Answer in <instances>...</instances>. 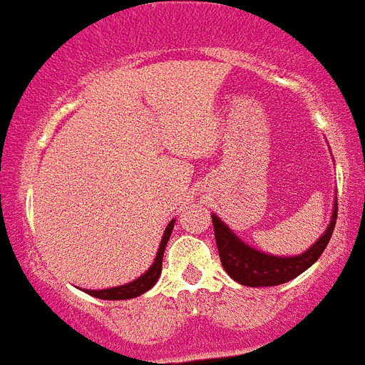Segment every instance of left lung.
I'll use <instances>...</instances> for the list:
<instances>
[{"label":"left lung","mask_w":365,"mask_h":365,"mask_svg":"<svg viewBox=\"0 0 365 365\" xmlns=\"http://www.w3.org/2000/svg\"><path fill=\"white\" fill-rule=\"evenodd\" d=\"M336 210L338 205L334 201L331 221L324 234L305 252L292 254V256H274V254L261 252L237 237L219 215L212 214L215 243H217L222 269L227 270L234 282L247 287H274L291 282L296 276L305 272L309 267L314 265L322 256L336 225Z\"/></svg>","instance_id":"left-lung-1"}]
</instances>
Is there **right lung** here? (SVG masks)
Segmentation results:
<instances>
[{
  "instance_id": "1",
  "label": "right lung",
  "mask_w": 365,
  "mask_h": 365,
  "mask_svg": "<svg viewBox=\"0 0 365 365\" xmlns=\"http://www.w3.org/2000/svg\"><path fill=\"white\" fill-rule=\"evenodd\" d=\"M173 225H175V219H172V221L168 222L166 230H164V234H163V240H160L159 250H157V256H155L151 267L143 274V276H138L137 279H133V282H130V283H125V285L111 287V289H100V291H91V289H86V294L95 296V298H100V299H131V298H137V296L144 294L146 291H150L151 287L157 283V279H159V276H160V270H163L164 248H166L168 240H170V235H172Z\"/></svg>"
}]
</instances>
